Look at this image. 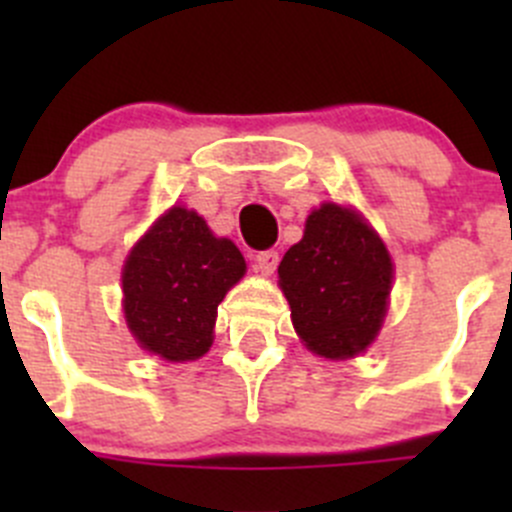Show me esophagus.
<instances>
[{
  "label": "esophagus",
  "mask_w": 512,
  "mask_h": 512,
  "mask_svg": "<svg viewBox=\"0 0 512 512\" xmlns=\"http://www.w3.org/2000/svg\"><path fill=\"white\" fill-rule=\"evenodd\" d=\"M255 262H257V270L265 272V275H272V272L277 270V265H280V252L262 250L255 255Z\"/></svg>",
  "instance_id": "esophagus-1"
}]
</instances>
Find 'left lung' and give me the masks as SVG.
I'll return each mask as SVG.
<instances>
[{"instance_id":"1","label":"left lung","mask_w":512,"mask_h":512,"mask_svg":"<svg viewBox=\"0 0 512 512\" xmlns=\"http://www.w3.org/2000/svg\"><path fill=\"white\" fill-rule=\"evenodd\" d=\"M277 275L294 329L314 354L347 359L374 342L391 292V257L352 210L332 203L314 210Z\"/></svg>"}]
</instances>
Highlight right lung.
I'll list each match as a JSON object with an SVG mask.
<instances>
[{"label":"right lung","instance_id":"1","mask_svg":"<svg viewBox=\"0 0 512 512\" xmlns=\"http://www.w3.org/2000/svg\"><path fill=\"white\" fill-rule=\"evenodd\" d=\"M242 275L235 242L215 237L193 210H168L123 267V312L133 337L168 361L198 359L213 344L218 304Z\"/></svg>","mask_w":512,"mask_h":512}]
</instances>
